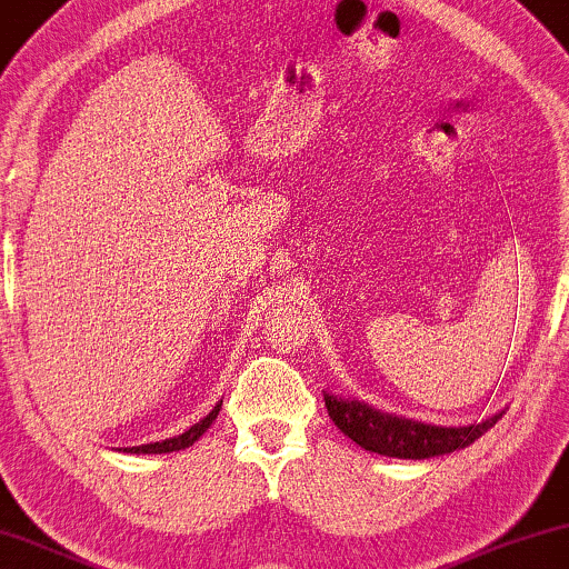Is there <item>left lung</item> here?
Here are the masks:
<instances>
[{
	"label": "left lung",
	"instance_id": "obj_1",
	"mask_svg": "<svg viewBox=\"0 0 569 569\" xmlns=\"http://www.w3.org/2000/svg\"><path fill=\"white\" fill-rule=\"evenodd\" d=\"M325 405L335 426L350 441H356L366 451L395 456V459H430V456L459 451V448L475 443L479 436H485L502 418V412H498L492 418L477 422V426L441 428L397 418V415H383L358 402V399H338L325 395Z\"/></svg>",
	"mask_w": 569,
	"mask_h": 569
}]
</instances>
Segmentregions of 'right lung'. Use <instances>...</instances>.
<instances>
[{"instance_id":"1","label":"right lung","mask_w":569,"mask_h":569,"mask_svg":"<svg viewBox=\"0 0 569 569\" xmlns=\"http://www.w3.org/2000/svg\"><path fill=\"white\" fill-rule=\"evenodd\" d=\"M219 410H221V405H216L213 410L208 412L201 422H196V426L190 428V430H186V433H182V436L167 438V441H157V443H143V446L123 448V451L126 453H170V451H182V448L193 446L198 438L206 433L208 426H211V422L216 420V415H219Z\"/></svg>"}]
</instances>
